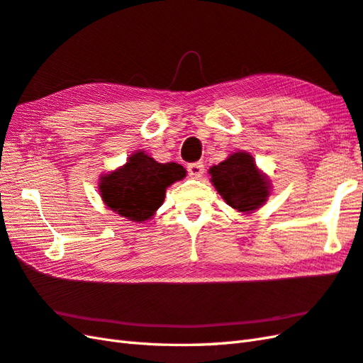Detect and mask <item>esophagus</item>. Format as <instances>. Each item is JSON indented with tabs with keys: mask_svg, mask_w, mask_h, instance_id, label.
Returning <instances> with one entry per match:
<instances>
[{
	"mask_svg": "<svg viewBox=\"0 0 363 363\" xmlns=\"http://www.w3.org/2000/svg\"><path fill=\"white\" fill-rule=\"evenodd\" d=\"M188 172L192 179H200V177L205 174V164L203 163H192L188 166Z\"/></svg>",
	"mask_w": 363,
	"mask_h": 363,
	"instance_id": "1",
	"label": "esophagus"
}]
</instances>
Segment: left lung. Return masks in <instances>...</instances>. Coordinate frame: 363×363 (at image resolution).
Segmentation results:
<instances>
[{
	"label": "left lung",
	"mask_w": 363,
	"mask_h": 363,
	"mask_svg": "<svg viewBox=\"0 0 363 363\" xmlns=\"http://www.w3.org/2000/svg\"><path fill=\"white\" fill-rule=\"evenodd\" d=\"M208 172L212 186L226 205L242 214L262 208L271 196V180L246 151L233 152L222 163L211 166Z\"/></svg>",
	"instance_id": "8db88e82"
}]
</instances>
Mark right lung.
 <instances>
[{
	"label": "right lung",
	"mask_w": 363,
	"mask_h": 363,
	"mask_svg": "<svg viewBox=\"0 0 363 363\" xmlns=\"http://www.w3.org/2000/svg\"><path fill=\"white\" fill-rule=\"evenodd\" d=\"M184 177L186 169L182 164L158 163L140 149L123 166L101 174L99 191L104 205L115 214L134 223H145L163 205L166 189Z\"/></svg>",
	"instance_id": "1"
}]
</instances>
